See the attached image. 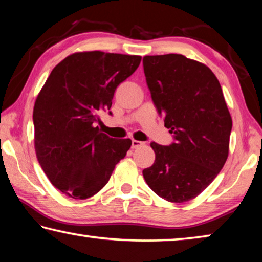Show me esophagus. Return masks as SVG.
<instances>
[{"label":"esophagus","instance_id":"esophagus-1","mask_svg":"<svg viewBox=\"0 0 262 262\" xmlns=\"http://www.w3.org/2000/svg\"><path fill=\"white\" fill-rule=\"evenodd\" d=\"M143 144H144L143 142H141V141H137V140H133V141H132V148H133V149L140 148V147H142V145H143Z\"/></svg>","mask_w":262,"mask_h":262}]
</instances>
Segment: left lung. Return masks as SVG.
I'll use <instances>...</instances> for the list:
<instances>
[{
	"label": "left lung",
	"mask_w": 262,
	"mask_h": 262,
	"mask_svg": "<svg viewBox=\"0 0 262 262\" xmlns=\"http://www.w3.org/2000/svg\"><path fill=\"white\" fill-rule=\"evenodd\" d=\"M143 69L174 139L170 145L151 142L156 158L143 177L166 201H189L211 184L229 155L232 119L221 84L207 66L181 54L144 56Z\"/></svg>",
	"instance_id": "obj_1"
}]
</instances>
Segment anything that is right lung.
<instances>
[{
	"mask_svg": "<svg viewBox=\"0 0 262 262\" xmlns=\"http://www.w3.org/2000/svg\"><path fill=\"white\" fill-rule=\"evenodd\" d=\"M140 62L137 55L75 53L52 70L38 95L35 154L53 186L67 196H94L129 150V139H112L95 126L99 112L112 106L115 89Z\"/></svg>",
	"mask_w": 262,
	"mask_h": 262,
	"instance_id": "obj_1",
	"label": "right lung"
}]
</instances>
